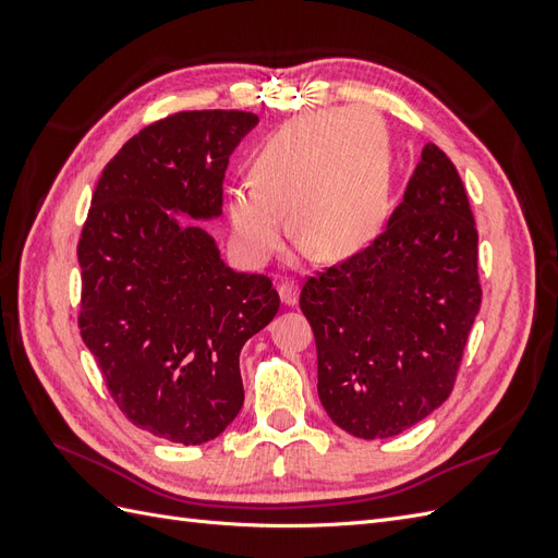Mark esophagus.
Wrapping results in <instances>:
<instances>
[{"mask_svg": "<svg viewBox=\"0 0 558 558\" xmlns=\"http://www.w3.org/2000/svg\"><path fill=\"white\" fill-rule=\"evenodd\" d=\"M277 291H279V295H281V302H283V305H295V302H298V283L295 281H289V279H286V281H281L279 286H277Z\"/></svg>", "mask_w": 558, "mask_h": 558, "instance_id": "34e87169", "label": "esophagus"}]
</instances>
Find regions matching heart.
Listing matches in <instances>:
<instances>
[{
  "mask_svg": "<svg viewBox=\"0 0 558 558\" xmlns=\"http://www.w3.org/2000/svg\"><path fill=\"white\" fill-rule=\"evenodd\" d=\"M391 189V142L369 111L295 118L253 160V183L228 191L232 244L248 265H265L283 238V216L318 260H342L377 232Z\"/></svg>",
  "mask_w": 558,
  "mask_h": 558,
  "instance_id": "heart-1",
  "label": "heart"
}]
</instances>
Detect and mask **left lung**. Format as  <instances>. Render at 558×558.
I'll return each instance as SVG.
<instances>
[{"label":"left lung","instance_id":"left-lung-1","mask_svg":"<svg viewBox=\"0 0 558 558\" xmlns=\"http://www.w3.org/2000/svg\"><path fill=\"white\" fill-rule=\"evenodd\" d=\"M480 305L468 193L445 150L426 144L377 238L302 286L328 416L363 440L426 418L451 393Z\"/></svg>","mask_w":558,"mask_h":558}]
</instances>
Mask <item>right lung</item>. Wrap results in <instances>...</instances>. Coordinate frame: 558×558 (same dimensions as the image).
Listing matches in <instances>:
<instances>
[{"label":"right lung","mask_w":558,"mask_h":558,"mask_svg":"<svg viewBox=\"0 0 558 558\" xmlns=\"http://www.w3.org/2000/svg\"><path fill=\"white\" fill-rule=\"evenodd\" d=\"M248 111H179L109 160L78 240L81 337L134 426L179 445L221 435L244 404L240 351L279 312L265 275L234 272L207 230L223 214Z\"/></svg>","instance_id":"1"}]
</instances>
